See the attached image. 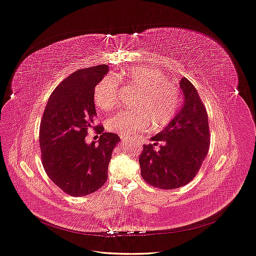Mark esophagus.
Instances as JSON below:
<instances>
[{
  "label": "esophagus",
  "instance_id": "obj_1",
  "mask_svg": "<svg viewBox=\"0 0 256 256\" xmlns=\"http://www.w3.org/2000/svg\"><path fill=\"white\" fill-rule=\"evenodd\" d=\"M126 135H120V139H121V140H126Z\"/></svg>",
  "mask_w": 256,
  "mask_h": 256
}]
</instances>
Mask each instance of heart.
<instances>
[{
  "instance_id": "1",
  "label": "heart",
  "mask_w": 256,
  "mask_h": 256,
  "mask_svg": "<svg viewBox=\"0 0 256 256\" xmlns=\"http://www.w3.org/2000/svg\"><path fill=\"white\" fill-rule=\"evenodd\" d=\"M119 78L140 92L134 102V111H120L106 120L109 130L130 135L136 132L166 126L176 116L180 106V93L165 74L156 68L136 66L120 74ZM118 85L114 76H106L94 89L96 106L109 111L117 102Z\"/></svg>"
}]
</instances>
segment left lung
<instances>
[{"instance_id":"8db88e82","label":"left lung","mask_w":256,"mask_h":256,"mask_svg":"<svg viewBox=\"0 0 256 256\" xmlns=\"http://www.w3.org/2000/svg\"><path fill=\"white\" fill-rule=\"evenodd\" d=\"M184 104L165 128L152 138L160 150L144 145L139 158L143 180L158 189L171 190L190 182L208 152V117L196 88L189 80L180 82Z\"/></svg>"}]
</instances>
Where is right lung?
Here are the masks:
<instances>
[{"instance_id": "add662e5", "label": "right lung", "mask_w": 256, "mask_h": 256, "mask_svg": "<svg viewBox=\"0 0 256 256\" xmlns=\"http://www.w3.org/2000/svg\"><path fill=\"white\" fill-rule=\"evenodd\" d=\"M109 72L108 65L78 70L52 91L39 130L42 165L50 180L74 197L100 189L108 178V167L120 138L94 126L96 116L94 89ZM92 127L101 134L98 144L86 143Z\"/></svg>"}]
</instances>
